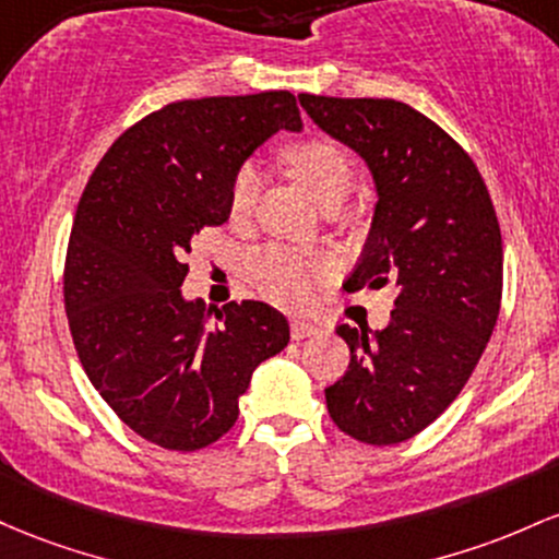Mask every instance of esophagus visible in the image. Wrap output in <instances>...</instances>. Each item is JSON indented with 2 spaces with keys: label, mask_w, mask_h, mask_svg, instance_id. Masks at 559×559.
Listing matches in <instances>:
<instances>
[{
  "label": "esophagus",
  "mask_w": 559,
  "mask_h": 559,
  "mask_svg": "<svg viewBox=\"0 0 559 559\" xmlns=\"http://www.w3.org/2000/svg\"><path fill=\"white\" fill-rule=\"evenodd\" d=\"M290 332H293V337H296V341H304V337L317 335L319 324L317 322H309V319H293Z\"/></svg>",
  "instance_id": "obj_1"
}]
</instances>
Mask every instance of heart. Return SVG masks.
<instances>
[{"instance_id":"obj_1","label":"heart","mask_w":559,"mask_h":559,"mask_svg":"<svg viewBox=\"0 0 559 559\" xmlns=\"http://www.w3.org/2000/svg\"><path fill=\"white\" fill-rule=\"evenodd\" d=\"M282 160L290 171L313 192V198L328 205L343 203L354 187V166L346 150L328 136H309V140L290 142L282 150ZM259 198V171L253 166H242L229 185V213L242 218L253 209ZM313 266L287 248H266L255 255L253 277L269 298L280 304H300L309 296Z\"/></svg>"}]
</instances>
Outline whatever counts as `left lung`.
<instances>
[{
	"instance_id": "obj_1",
	"label": "left lung",
	"mask_w": 559,
	"mask_h": 559,
	"mask_svg": "<svg viewBox=\"0 0 559 559\" xmlns=\"http://www.w3.org/2000/svg\"><path fill=\"white\" fill-rule=\"evenodd\" d=\"M300 108L369 166L372 227L346 290H399L382 330L341 324L350 361L324 388L332 423L372 447L409 441L460 396L501 306V231L465 150L399 99L298 94Z\"/></svg>"
}]
</instances>
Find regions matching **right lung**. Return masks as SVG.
<instances>
[{
  "label": "right lung",
  "instance_id": "add662e5",
  "mask_svg": "<svg viewBox=\"0 0 559 559\" xmlns=\"http://www.w3.org/2000/svg\"><path fill=\"white\" fill-rule=\"evenodd\" d=\"M290 92L181 99L123 131L86 181L68 240L66 313L86 378L136 436L171 451L218 441L253 369L290 341L261 300L181 296L200 229L229 218V185L274 131H300Z\"/></svg>",
  "mask_w": 559,
  "mask_h": 559
}]
</instances>
